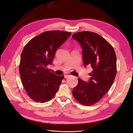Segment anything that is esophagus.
<instances>
[{
	"label": "esophagus",
	"instance_id": "1",
	"mask_svg": "<svg viewBox=\"0 0 133 133\" xmlns=\"http://www.w3.org/2000/svg\"><path fill=\"white\" fill-rule=\"evenodd\" d=\"M70 75H65L64 76H65V78H68V77H69V76H70Z\"/></svg>",
	"mask_w": 133,
	"mask_h": 133
}]
</instances>
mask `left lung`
Wrapping results in <instances>:
<instances>
[{
  "label": "left lung",
  "instance_id": "obj_1",
  "mask_svg": "<svg viewBox=\"0 0 133 133\" xmlns=\"http://www.w3.org/2000/svg\"><path fill=\"white\" fill-rule=\"evenodd\" d=\"M83 49L85 67L90 66L89 82L78 78V84L72 93L81 104L91 106L98 102L110 89L117 72L116 56L112 46L99 35L82 31L72 35Z\"/></svg>",
  "mask_w": 133,
  "mask_h": 133
}]
</instances>
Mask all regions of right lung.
Here are the masks:
<instances>
[{"label":"right lung","instance_id":"right-lung-1","mask_svg":"<svg viewBox=\"0 0 133 133\" xmlns=\"http://www.w3.org/2000/svg\"><path fill=\"white\" fill-rule=\"evenodd\" d=\"M71 34L59 30L45 31L34 37L25 46L19 71L24 87L34 101L46 102L58 91L64 76L55 75L47 66L52 64L57 49Z\"/></svg>","mask_w":133,"mask_h":133}]
</instances>
